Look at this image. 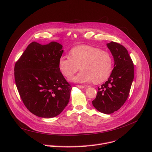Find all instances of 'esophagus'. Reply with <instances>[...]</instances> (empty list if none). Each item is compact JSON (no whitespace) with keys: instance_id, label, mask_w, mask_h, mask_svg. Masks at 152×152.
I'll use <instances>...</instances> for the list:
<instances>
[{"instance_id":"esophagus-1","label":"esophagus","mask_w":152,"mask_h":152,"mask_svg":"<svg viewBox=\"0 0 152 152\" xmlns=\"http://www.w3.org/2000/svg\"><path fill=\"white\" fill-rule=\"evenodd\" d=\"M76 86H77V87L79 88H81V89H83V88H85V86H83V85H76Z\"/></svg>"}]
</instances>
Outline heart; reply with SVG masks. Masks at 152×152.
<instances>
[{"instance_id":"obj_1","label":"heart","mask_w":152,"mask_h":152,"mask_svg":"<svg viewBox=\"0 0 152 152\" xmlns=\"http://www.w3.org/2000/svg\"><path fill=\"white\" fill-rule=\"evenodd\" d=\"M69 56H62L58 61L61 73L67 79L79 70L82 71L72 80L79 83H100L110 76L113 67L111 55L89 45H79L69 52Z\"/></svg>"}]
</instances>
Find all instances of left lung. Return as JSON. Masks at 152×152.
<instances>
[{"label":"left lung","mask_w":152,"mask_h":152,"mask_svg":"<svg viewBox=\"0 0 152 152\" xmlns=\"http://www.w3.org/2000/svg\"><path fill=\"white\" fill-rule=\"evenodd\" d=\"M106 46L113 56L114 66L107 80L98 87L92 103L99 112L110 114L119 110L127 100L134 77V68L124 46L113 41Z\"/></svg>","instance_id":"1"}]
</instances>
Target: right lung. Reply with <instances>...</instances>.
Returning a JSON list of instances; mask_svg holds the SVG:
<instances>
[{"instance_id":"add662e5","label":"right lung","mask_w":152,"mask_h":152,"mask_svg":"<svg viewBox=\"0 0 152 152\" xmlns=\"http://www.w3.org/2000/svg\"><path fill=\"white\" fill-rule=\"evenodd\" d=\"M59 43L32 42L15 63L17 90L28 110L42 118H53L67 105L71 86L58 68L64 50Z\"/></svg>"}]
</instances>
